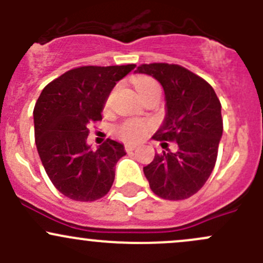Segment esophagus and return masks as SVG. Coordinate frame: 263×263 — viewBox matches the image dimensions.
<instances>
[{
	"mask_svg": "<svg viewBox=\"0 0 263 263\" xmlns=\"http://www.w3.org/2000/svg\"><path fill=\"white\" fill-rule=\"evenodd\" d=\"M124 148H126L127 153H131V151H134L135 148H136V145H134V144H126V145H124Z\"/></svg>",
	"mask_w": 263,
	"mask_h": 263,
	"instance_id": "esophagus-1",
	"label": "esophagus"
}]
</instances>
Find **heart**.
I'll use <instances>...</instances> for the list:
<instances>
[{"instance_id":"b5f03b06","label":"heart","mask_w":263,"mask_h":263,"mask_svg":"<svg viewBox=\"0 0 263 263\" xmlns=\"http://www.w3.org/2000/svg\"><path fill=\"white\" fill-rule=\"evenodd\" d=\"M134 84L137 92H139V95L141 97L147 89H150L151 86L158 85V82L154 80L153 78H148V76H139V78L135 79ZM108 104H109V99L107 100V105ZM150 127L151 124L147 123V122L131 119V121H126L124 123H122L121 126L117 127L116 135L119 139L123 140V141L136 142L146 136Z\"/></svg>"}]
</instances>
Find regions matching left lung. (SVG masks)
Wrapping results in <instances>:
<instances>
[{
    "label": "left lung",
    "instance_id": "obj_1",
    "mask_svg": "<svg viewBox=\"0 0 263 263\" xmlns=\"http://www.w3.org/2000/svg\"><path fill=\"white\" fill-rule=\"evenodd\" d=\"M136 72L156 79L165 94V119L153 139L178 144L176 153L155 154L144 174L156 196L184 200L202 188L216 163L222 135L220 100L208 81L179 65H141Z\"/></svg>",
    "mask_w": 263,
    "mask_h": 263
}]
</instances>
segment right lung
I'll list each match as a JSON object with an SVG mask.
<instances>
[{"label":"right lung","mask_w":263,"mask_h":263,"mask_svg":"<svg viewBox=\"0 0 263 263\" xmlns=\"http://www.w3.org/2000/svg\"><path fill=\"white\" fill-rule=\"evenodd\" d=\"M136 65L82 66L49 82L34 107L35 145L50 182L66 197L95 201L109 192L123 145L108 139L97 150L87 145L89 126L117 81Z\"/></svg>","instance_id":"right-lung-1"}]
</instances>
